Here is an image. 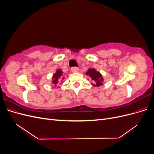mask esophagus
Listing matches in <instances>:
<instances>
[{"label": "esophagus", "mask_w": 154, "mask_h": 154, "mask_svg": "<svg viewBox=\"0 0 154 154\" xmlns=\"http://www.w3.org/2000/svg\"><path fill=\"white\" fill-rule=\"evenodd\" d=\"M71 71L72 72H79V69L76 67H74L71 68Z\"/></svg>", "instance_id": "esophagus-1"}]
</instances>
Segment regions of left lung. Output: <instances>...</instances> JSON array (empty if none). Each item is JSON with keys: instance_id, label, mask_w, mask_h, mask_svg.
I'll return each instance as SVG.
<instances>
[{"instance_id": "8db88e82", "label": "left lung", "mask_w": 154, "mask_h": 154, "mask_svg": "<svg viewBox=\"0 0 154 154\" xmlns=\"http://www.w3.org/2000/svg\"><path fill=\"white\" fill-rule=\"evenodd\" d=\"M87 75H88L92 80L94 82V86L95 87H99L101 85H103L102 82H103V79L102 77L101 74L100 73V72H97L94 69H88V71L86 72Z\"/></svg>"}]
</instances>
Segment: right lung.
Returning a JSON list of instances; mask_svg holds the SVG:
<instances>
[{
	"mask_svg": "<svg viewBox=\"0 0 154 154\" xmlns=\"http://www.w3.org/2000/svg\"><path fill=\"white\" fill-rule=\"evenodd\" d=\"M62 71H61V70H57V72H56L55 74H53V83H54V84H57L58 83V79L60 76H62ZM63 79V78H62Z\"/></svg>",
	"mask_w": 154,
	"mask_h": 154,
	"instance_id": "obj_1",
	"label": "right lung"
}]
</instances>
